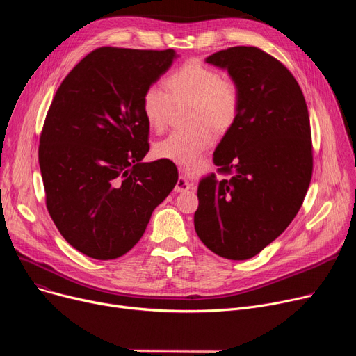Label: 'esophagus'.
Instances as JSON below:
<instances>
[{"label":"esophagus","instance_id":"esophagus-1","mask_svg":"<svg viewBox=\"0 0 356 356\" xmlns=\"http://www.w3.org/2000/svg\"><path fill=\"white\" fill-rule=\"evenodd\" d=\"M180 177L175 186V192L181 193V192H188L191 189V183L188 179V167H180Z\"/></svg>","mask_w":356,"mask_h":356}]
</instances>
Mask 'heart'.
Instances as JSON below:
<instances>
[{
	"instance_id": "b5f03b06",
	"label": "heart",
	"mask_w": 356,
	"mask_h": 356,
	"mask_svg": "<svg viewBox=\"0 0 356 356\" xmlns=\"http://www.w3.org/2000/svg\"><path fill=\"white\" fill-rule=\"evenodd\" d=\"M191 101L189 127L175 129L156 145V154L175 163H193L213 141V129L228 131L241 112L242 90L238 81L196 62L186 63L165 78V90L148 86L141 106L149 127L163 131L172 117L173 105Z\"/></svg>"
}]
</instances>
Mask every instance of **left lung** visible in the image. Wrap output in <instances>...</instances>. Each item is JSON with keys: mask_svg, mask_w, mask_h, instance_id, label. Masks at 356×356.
Segmentation results:
<instances>
[{"mask_svg": "<svg viewBox=\"0 0 356 356\" xmlns=\"http://www.w3.org/2000/svg\"><path fill=\"white\" fill-rule=\"evenodd\" d=\"M242 90L238 120L213 153L220 175L200 180L195 229L212 252L248 259L282 235L302 208L313 173L309 111L291 72L254 46L220 50Z\"/></svg>", "mask_w": 356, "mask_h": 356, "instance_id": "1", "label": "left lung"}]
</instances>
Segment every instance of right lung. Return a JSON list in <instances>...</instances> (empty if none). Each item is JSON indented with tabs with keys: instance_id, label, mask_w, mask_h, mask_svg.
Returning a JSON list of instances; mask_svg holds the SVG:
<instances>
[{
	"instance_id": "add662e5",
	"label": "right lung",
	"mask_w": 356,
	"mask_h": 356,
	"mask_svg": "<svg viewBox=\"0 0 356 356\" xmlns=\"http://www.w3.org/2000/svg\"><path fill=\"white\" fill-rule=\"evenodd\" d=\"M175 58L173 49L98 47L56 90L39 145L46 207L90 258L127 254L177 183L173 161H141L149 149L143 95Z\"/></svg>"
}]
</instances>
